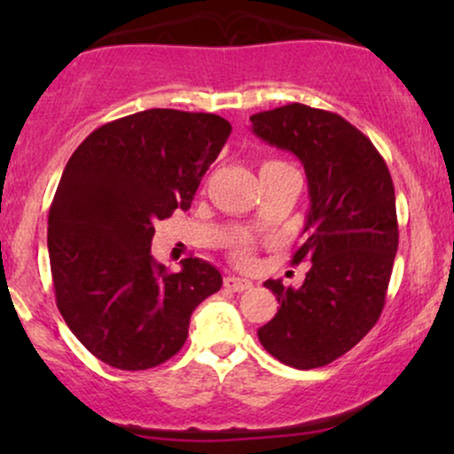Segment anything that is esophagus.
<instances>
[{"mask_svg": "<svg viewBox=\"0 0 454 454\" xmlns=\"http://www.w3.org/2000/svg\"><path fill=\"white\" fill-rule=\"evenodd\" d=\"M223 286H226L228 290H232V293H243V290L252 288V281L243 279V278H234V275H228V278L223 279Z\"/></svg>", "mask_w": 454, "mask_h": 454, "instance_id": "obj_1", "label": "esophagus"}]
</instances>
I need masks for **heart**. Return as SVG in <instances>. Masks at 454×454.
<instances>
[{
  "label": "heart",
  "mask_w": 454,
  "mask_h": 454,
  "mask_svg": "<svg viewBox=\"0 0 454 454\" xmlns=\"http://www.w3.org/2000/svg\"><path fill=\"white\" fill-rule=\"evenodd\" d=\"M278 164H284V161L267 160L262 164V168H267V166H278ZM234 260H237L239 264H249V260H252V247H249V243H239L237 247H234Z\"/></svg>",
  "instance_id": "heart-1"
}]
</instances>
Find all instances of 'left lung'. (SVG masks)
Wrapping results in <instances>:
<instances>
[{
  "label": "left lung",
  "mask_w": 454,
  "mask_h": 454,
  "mask_svg": "<svg viewBox=\"0 0 454 454\" xmlns=\"http://www.w3.org/2000/svg\"><path fill=\"white\" fill-rule=\"evenodd\" d=\"M249 121L256 137L293 151L309 185L293 264L309 260L311 269L296 290L264 281L279 309L258 340L290 367H325L372 331L387 303L399 245L393 179L372 140L337 113L294 102Z\"/></svg>",
  "instance_id": "8db88e82"
}]
</instances>
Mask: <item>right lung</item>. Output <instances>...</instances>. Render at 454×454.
I'll use <instances>...</instances> for the list:
<instances>
[{
	"instance_id": "right-lung-1",
	"label": "right lung",
	"mask_w": 454,
	"mask_h": 454,
	"mask_svg": "<svg viewBox=\"0 0 454 454\" xmlns=\"http://www.w3.org/2000/svg\"><path fill=\"white\" fill-rule=\"evenodd\" d=\"M231 132L220 114L149 108L93 129L67 160L49 211L51 273L66 325L102 363H166L192 311L222 288L200 258L166 270L151 239L160 220L190 209Z\"/></svg>"
}]
</instances>
